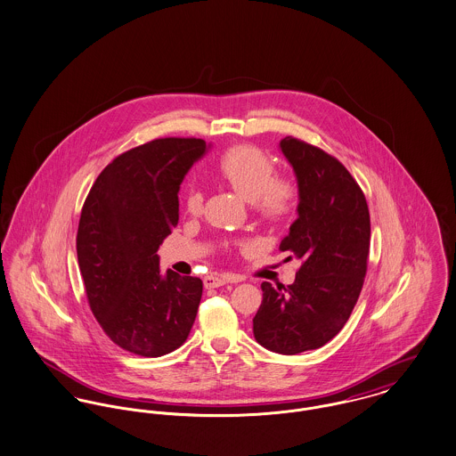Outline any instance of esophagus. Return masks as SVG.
<instances>
[{
	"instance_id": "esophagus-1",
	"label": "esophagus",
	"mask_w": 456,
	"mask_h": 456,
	"mask_svg": "<svg viewBox=\"0 0 456 456\" xmlns=\"http://www.w3.org/2000/svg\"><path fill=\"white\" fill-rule=\"evenodd\" d=\"M230 280L226 276H219V274H209L204 278V287L206 289H217V287H223L226 285Z\"/></svg>"
}]
</instances>
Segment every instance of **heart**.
I'll return each instance as SVG.
<instances>
[{
	"label": "heart",
	"instance_id": "1",
	"mask_svg": "<svg viewBox=\"0 0 456 456\" xmlns=\"http://www.w3.org/2000/svg\"><path fill=\"white\" fill-rule=\"evenodd\" d=\"M217 176L243 200L266 217H281L294 206V188L289 183L273 180L272 160L256 147L239 145L223 153L216 164ZM202 191L190 186L184 193V208L190 214L202 211Z\"/></svg>",
	"mask_w": 456,
	"mask_h": 456
}]
</instances>
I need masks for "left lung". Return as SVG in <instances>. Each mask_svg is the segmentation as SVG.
Masks as SVG:
<instances>
[{
  "mask_svg": "<svg viewBox=\"0 0 456 456\" xmlns=\"http://www.w3.org/2000/svg\"><path fill=\"white\" fill-rule=\"evenodd\" d=\"M280 151L297 182V219L280 250L303 261L292 285L263 281L252 330L278 354L318 349L342 330L360 297L370 250L363 191L332 155L283 138Z\"/></svg>",
  "mask_w": 456,
  "mask_h": 456,
  "instance_id": "left-lung-1",
  "label": "left lung"
}]
</instances>
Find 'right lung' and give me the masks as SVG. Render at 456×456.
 I'll list each match as a JSON object with an SVG mask.
<instances>
[{"mask_svg":"<svg viewBox=\"0 0 456 456\" xmlns=\"http://www.w3.org/2000/svg\"><path fill=\"white\" fill-rule=\"evenodd\" d=\"M211 143L160 138L114 159L96 178L77 228V263L94 318L119 347L145 358L178 349L202 280L159 268L180 219V184Z\"/></svg>","mask_w":456,"mask_h":456,"instance_id":"obj_1","label":"right lung"}]
</instances>
